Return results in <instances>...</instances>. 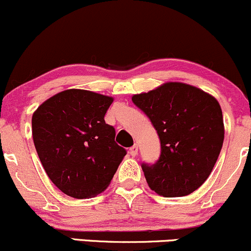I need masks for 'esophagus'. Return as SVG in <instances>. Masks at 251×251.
<instances>
[{"label": "esophagus", "mask_w": 251, "mask_h": 251, "mask_svg": "<svg viewBox=\"0 0 251 251\" xmlns=\"http://www.w3.org/2000/svg\"><path fill=\"white\" fill-rule=\"evenodd\" d=\"M129 154H131L132 157H135V155L138 154V145H137V144H134V145L132 146L131 149H129Z\"/></svg>", "instance_id": "esophagus-1"}]
</instances>
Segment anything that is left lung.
<instances>
[{
	"label": "left lung",
	"mask_w": 251,
	"mask_h": 251,
	"mask_svg": "<svg viewBox=\"0 0 251 251\" xmlns=\"http://www.w3.org/2000/svg\"><path fill=\"white\" fill-rule=\"evenodd\" d=\"M132 101L150 118L160 139L159 160L142 168L150 189L164 197L196 191L211 174L223 146L220 102L203 89L165 82Z\"/></svg>",
	"instance_id": "8db88e82"
}]
</instances>
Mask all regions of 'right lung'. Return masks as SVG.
I'll return each instance as SVG.
<instances>
[{"mask_svg":"<svg viewBox=\"0 0 251 251\" xmlns=\"http://www.w3.org/2000/svg\"><path fill=\"white\" fill-rule=\"evenodd\" d=\"M113 98L66 89L33 113V140L46 174L63 194L91 198L107 189L126 151L105 123Z\"/></svg>","mask_w":251,"mask_h":251,"instance_id":"right-lung-1","label":"right lung"}]
</instances>
